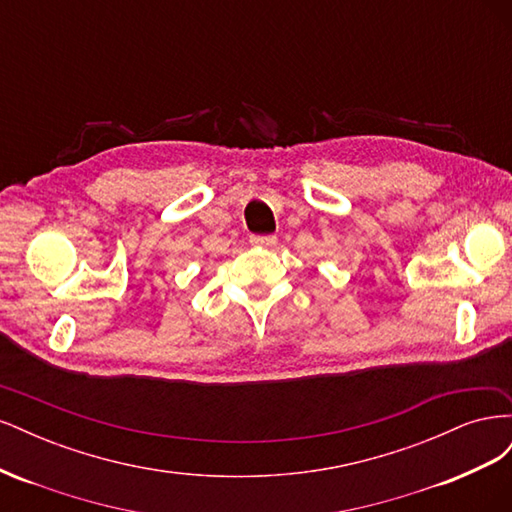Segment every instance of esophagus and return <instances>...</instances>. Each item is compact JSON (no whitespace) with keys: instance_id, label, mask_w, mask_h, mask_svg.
Returning <instances> with one entry per match:
<instances>
[{"instance_id":"1","label":"esophagus","mask_w":512,"mask_h":512,"mask_svg":"<svg viewBox=\"0 0 512 512\" xmlns=\"http://www.w3.org/2000/svg\"><path fill=\"white\" fill-rule=\"evenodd\" d=\"M250 241L254 245H262V247H273L277 243V237L275 235H252Z\"/></svg>"}]
</instances>
